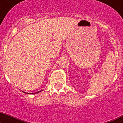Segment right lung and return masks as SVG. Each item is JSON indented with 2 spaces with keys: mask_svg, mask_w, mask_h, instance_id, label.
Masks as SVG:
<instances>
[{
  "mask_svg": "<svg viewBox=\"0 0 123 123\" xmlns=\"http://www.w3.org/2000/svg\"><path fill=\"white\" fill-rule=\"evenodd\" d=\"M38 92H36V93H34V94H37V93H38ZM25 93H26V92H25Z\"/></svg>",
  "mask_w": 123,
  "mask_h": 123,
  "instance_id": "1",
  "label": "right lung"
}]
</instances>
